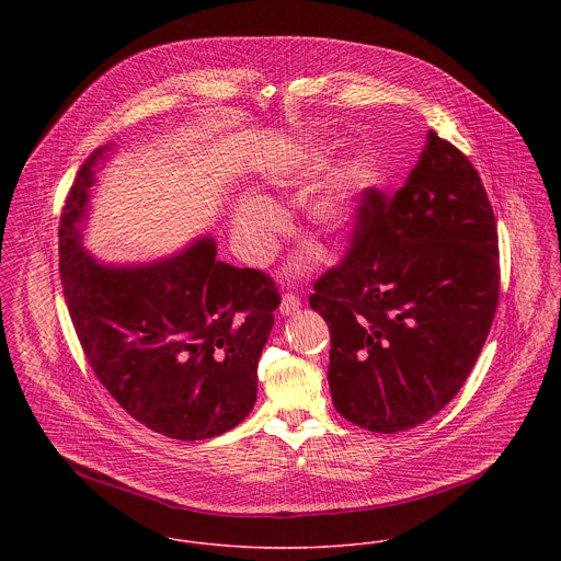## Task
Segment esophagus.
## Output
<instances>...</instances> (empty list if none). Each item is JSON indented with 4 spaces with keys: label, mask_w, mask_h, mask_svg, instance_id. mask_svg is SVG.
Returning <instances> with one entry per match:
<instances>
[{
    "label": "esophagus",
    "mask_w": 561,
    "mask_h": 561,
    "mask_svg": "<svg viewBox=\"0 0 561 561\" xmlns=\"http://www.w3.org/2000/svg\"><path fill=\"white\" fill-rule=\"evenodd\" d=\"M298 309H300V298L296 294H285L283 302H280V313L289 316V313H294Z\"/></svg>",
    "instance_id": "esophagus-1"
}]
</instances>
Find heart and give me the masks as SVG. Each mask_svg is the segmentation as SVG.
<instances>
[{
  "label": "heart",
  "instance_id": "heart-1",
  "mask_svg": "<svg viewBox=\"0 0 561 561\" xmlns=\"http://www.w3.org/2000/svg\"><path fill=\"white\" fill-rule=\"evenodd\" d=\"M309 218L323 238L332 240L334 236H339L350 218L345 187L341 183H330L328 187H323L309 209ZM278 227L280 216L272 205L263 201H245L236 209L233 231L254 256H265L272 250Z\"/></svg>",
  "mask_w": 561,
  "mask_h": 561
}]
</instances>
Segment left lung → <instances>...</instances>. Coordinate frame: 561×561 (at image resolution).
I'll list each match as a JSON object with an SVG mask.
<instances>
[{
  "instance_id": "8db88e82",
  "label": "left lung",
  "mask_w": 561,
  "mask_h": 561,
  "mask_svg": "<svg viewBox=\"0 0 561 561\" xmlns=\"http://www.w3.org/2000/svg\"><path fill=\"white\" fill-rule=\"evenodd\" d=\"M492 205L469 158L430 129L391 198L365 190L343 259L309 305L330 328L328 385L339 414L398 434L456 398L499 305Z\"/></svg>"
}]
</instances>
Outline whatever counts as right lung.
I'll return each mask as SVG.
<instances>
[{
    "label": "right lung",
    "instance_id": "1",
    "mask_svg": "<svg viewBox=\"0 0 561 561\" xmlns=\"http://www.w3.org/2000/svg\"><path fill=\"white\" fill-rule=\"evenodd\" d=\"M96 149L60 216V278L81 350L107 393L149 430L203 440L241 423L256 401V365L280 305L261 270L216 259V241L140 267L96 263L80 222Z\"/></svg>",
    "mask_w": 561,
    "mask_h": 561
}]
</instances>
